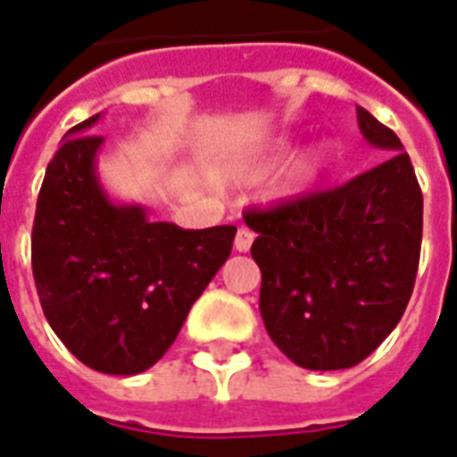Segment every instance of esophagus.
<instances>
[{
	"mask_svg": "<svg viewBox=\"0 0 457 457\" xmlns=\"http://www.w3.org/2000/svg\"><path fill=\"white\" fill-rule=\"evenodd\" d=\"M253 240H254V233L250 231V228H238L236 240H233V247H236L238 253H247L250 245H253Z\"/></svg>",
	"mask_w": 457,
	"mask_h": 457,
	"instance_id": "1",
	"label": "esophagus"
}]
</instances>
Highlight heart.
<instances>
[{"label": "heart", "instance_id": "heart-1", "mask_svg": "<svg viewBox=\"0 0 457 457\" xmlns=\"http://www.w3.org/2000/svg\"><path fill=\"white\" fill-rule=\"evenodd\" d=\"M288 152H291V143H288V140L274 143L264 152H260V154H254V157H250L247 162H243L238 169V176H243L245 180L262 179V176H267L271 169H277V166L288 157ZM328 164H331V147H328L327 143L310 145L307 150L300 152L298 157L288 164L278 190H281L284 195L303 193V190L314 186V183L324 176Z\"/></svg>", "mask_w": 457, "mask_h": 457}]
</instances>
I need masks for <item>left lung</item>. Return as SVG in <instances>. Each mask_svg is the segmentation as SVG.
Listing matches in <instances>:
<instances>
[{"label":"left lung","instance_id":"8db88e82","mask_svg":"<svg viewBox=\"0 0 457 457\" xmlns=\"http://www.w3.org/2000/svg\"><path fill=\"white\" fill-rule=\"evenodd\" d=\"M364 140L388 154L345 186L250 210L260 312L288 360L348 370L401 321L422 245V190L394 130L357 107Z\"/></svg>","mask_w":457,"mask_h":457}]
</instances>
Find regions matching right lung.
I'll return each mask as SVG.
<instances>
[{
	"mask_svg": "<svg viewBox=\"0 0 457 457\" xmlns=\"http://www.w3.org/2000/svg\"><path fill=\"white\" fill-rule=\"evenodd\" d=\"M102 114L62 137L42 180L33 277L49 327L90 370L140 374L176 341L190 307L231 254L236 226L183 231L116 203L97 171Z\"/></svg>",
	"mask_w": 457,
	"mask_h": 457,
	"instance_id": "add662e5",
	"label": "right lung"
}]
</instances>
